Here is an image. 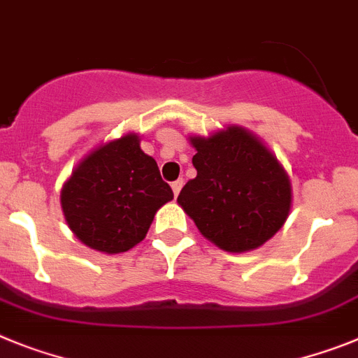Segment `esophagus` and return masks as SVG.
I'll return each instance as SVG.
<instances>
[{"label": "esophagus", "mask_w": 358, "mask_h": 358, "mask_svg": "<svg viewBox=\"0 0 358 358\" xmlns=\"http://www.w3.org/2000/svg\"><path fill=\"white\" fill-rule=\"evenodd\" d=\"M182 187H183V180L182 178L171 183V189H173V192H175V196H178L180 191H182Z\"/></svg>", "instance_id": "esophagus-1"}]
</instances>
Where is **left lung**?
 Here are the masks:
<instances>
[{
	"mask_svg": "<svg viewBox=\"0 0 358 358\" xmlns=\"http://www.w3.org/2000/svg\"><path fill=\"white\" fill-rule=\"evenodd\" d=\"M196 178L178 203L198 231L227 252L266 243L287 222L292 185L268 148L245 127L229 126L210 136H191Z\"/></svg>",
	"mask_w": 358,
	"mask_h": 358,
	"instance_id": "8db88e82",
	"label": "left lung"
}]
</instances>
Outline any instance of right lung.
Masks as SVG:
<instances>
[{
  "instance_id": "right-lung-1",
  "label": "right lung",
  "mask_w": 358,
  "mask_h": 358,
  "mask_svg": "<svg viewBox=\"0 0 358 358\" xmlns=\"http://www.w3.org/2000/svg\"><path fill=\"white\" fill-rule=\"evenodd\" d=\"M173 200L157 162L141 149L136 133L99 145L77 164L61 189L70 231L104 254L141 243L162 205Z\"/></svg>"
}]
</instances>
